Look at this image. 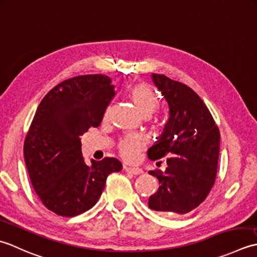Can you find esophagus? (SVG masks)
<instances>
[{
  "instance_id": "1",
  "label": "esophagus",
  "mask_w": 257,
  "mask_h": 257,
  "mask_svg": "<svg viewBox=\"0 0 257 257\" xmlns=\"http://www.w3.org/2000/svg\"><path fill=\"white\" fill-rule=\"evenodd\" d=\"M124 170H125V172L131 173V174H134V175H139V174H142V173H143V170L142 169H139V167L124 166Z\"/></svg>"
}]
</instances>
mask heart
Here are the masks:
<instances>
[{"label":"heart","mask_w":257,"mask_h":257,"mask_svg":"<svg viewBox=\"0 0 257 257\" xmlns=\"http://www.w3.org/2000/svg\"><path fill=\"white\" fill-rule=\"evenodd\" d=\"M131 97L139 111L145 116L153 114L159 107L158 94L145 83H139L131 88ZM143 145L144 142L140 136L130 135L119 141L117 148L119 154L125 161L133 162L139 158Z\"/></svg>","instance_id":"heart-1"}]
</instances>
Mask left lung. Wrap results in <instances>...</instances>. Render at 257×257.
I'll use <instances>...</instances> for the list:
<instances>
[{"instance_id": "obj_1", "label": "left lung", "mask_w": 257, "mask_h": 257, "mask_svg": "<svg viewBox=\"0 0 257 257\" xmlns=\"http://www.w3.org/2000/svg\"><path fill=\"white\" fill-rule=\"evenodd\" d=\"M169 104L170 117L158 142L149 149L152 161L164 156L165 172L150 171L160 187L149 207L162 214H186L207 197L216 179L219 130L202 98L191 87L163 74H152Z\"/></svg>"}]
</instances>
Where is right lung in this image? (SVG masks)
<instances>
[{
  "label": "right lung",
  "mask_w": 257,
  "mask_h": 257,
  "mask_svg": "<svg viewBox=\"0 0 257 257\" xmlns=\"http://www.w3.org/2000/svg\"><path fill=\"white\" fill-rule=\"evenodd\" d=\"M115 95L111 78L80 75L54 86L42 99L24 141V160L31 183L43 205L73 217L92 208L107 176L122 170L117 159L85 164L81 136L101 124Z\"/></svg>",
  "instance_id": "right-lung-1"
}]
</instances>
